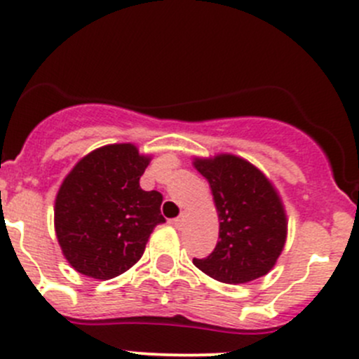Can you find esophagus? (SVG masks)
<instances>
[{
  "label": "esophagus",
  "instance_id": "obj_1",
  "mask_svg": "<svg viewBox=\"0 0 359 359\" xmlns=\"http://www.w3.org/2000/svg\"><path fill=\"white\" fill-rule=\"evenodd\" d=\"M172 224L175 227L182 226V224H184V215H179V217H177V219H172Z\"/></svg>",
  "mask_w": 359,
  "mask_h": 359
}]
</instances>
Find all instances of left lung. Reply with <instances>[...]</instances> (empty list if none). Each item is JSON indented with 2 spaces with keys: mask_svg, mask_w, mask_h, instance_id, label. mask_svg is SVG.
Instances as JSON below:
<instances>
[{
  "mask_svg": "<svg viewBox=\"0 0 359 359\" xmlns=\"http://www.w3.org/2000/svg\"><path fill=\"white\" fill-rule=\"evenodd\" d=\"M208 180L219 213V241L194 266L227 285L248 283L269 273L287 241V212L276 187L247 159L234 154L194 158Z\"/></svg>",
  "mask_w": 359,
  "mask_h": 359,
  "instance_id": "left-lung-1",
  "label": "left lung"
}]
</instances>
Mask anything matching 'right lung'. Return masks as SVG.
Listing matches in <instances>:
<instances>
[{"label":"right lung","mask_w":359,"mask_h":359,"mask_svg":"<svg viewBox=\"0 0 359 359\" xmlns=\"http://www.w3.org/2000/svg\"><path fill=\"white\" fill-rule=\"evenodd\" d=\"M151 156L133 144H109L83 156L55 198V234L74 271L111 280L135 266L151 233L165 222L163 196L139 180Z\"/></svg>","instance_id":"1"}]
</instances>
